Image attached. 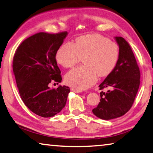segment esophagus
Here are the masks:
<instances>
[{
	"label": "esophagus",
	"instance_id": "34e87169",
	"mask_svg": "<svg viewBox=\"0 0 153 153\" xmlns=\"http://www.w3.org/2000/svg\"><path fill=\"white\" fill-rule=\"evenodd\" d=\"M71 91H73V92H81V90H76V89H75V88H71Z\"/></svg>",
	"mask_w": 153,
	"mask_h": 153
}]
</instances>
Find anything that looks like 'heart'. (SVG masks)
Listing matches in <instances>:
<instances>
[{
	"label": "heart",
	"instance_id": "b5f03b06",
	"mask_svg": "<svg viewBox=\"0 0 153 153\" xmlns=\"http://www.w3.org/2000/svg\"><path fill=\"white\" fill-rule=\"evenodd\" d=\"M84 66L72 69L66 74L67 85L83 90L92 86L98 76H107L117 63L120 51L117 44L97 34H89L77 38L76 44L65 42L56 53V60L64 67H74L84 56Z\"/></svg>",
	"mask_w": 153,
	"mask_h": 153
}]
</instances>
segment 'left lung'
Wrapping results in <instances>:
<instances>
[{
	"label": "left lung",
	"mask_w": 153,
	"mask_h": 153,
	"mask_svg": "<svg viewBox=\"0 0 153 153\" xmlns=\"http://www.w3.org/2000/svg\"><path fill=\"white\" fill-rule=\"evenodd\" d=\"M120 56L115 69L99 85L100 102L92 110L97 117L105 120L120 117L130 109L140 86L139 67L129 43L122 37L115 36Z\"/></svg>",
	"instance_id": "8db88e82"
}]
</instances>
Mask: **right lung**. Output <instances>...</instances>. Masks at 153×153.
Returning a JSON list of instances; mask_svg holds the SVG:
<instances>
[{"label": "right lung", "instance_id": "right-lung-1", "mask_svg": "<svg viewBox=\"0 0 153 153\" xmlns=\"http://www.w3.org/2000/svg\"><path fill=\"white\" fill-rule=\"evenodd\" d=\"M67 34L36 33L21 44L15 53L13 70L21 98L31 111L42 117L60 113L70 92L68 86L49 87L52 82H61L55 56Z\"/></svg>", "mask_w": 153, "mask_h": 153}]
</instances>
